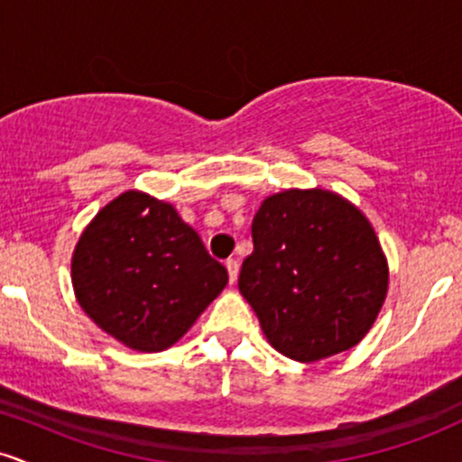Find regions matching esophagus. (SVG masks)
Segmentation results:
<instances>
[{
    "instance_id": "1",
    "label": "esophagus",
    "mask_w": 462,
    "mask_h": 462,
    "mask_svg": "<svg viewBox=\"0 0 462 462\" xmlns=\"http://www.w3.org/2000/svg\"><path fill=\"white\" fill-rule=\"evenodd\" d=\"M226 269H227V275H230V284H235L236 278H238V261L230 258V261L226 263Z\"/></svg>"
}]
</instances>
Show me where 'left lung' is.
I'll list each match as a JSON object with an SVG mask.
<instances>
[{
	"label": "left lung",
	"instance_id": "8db88e82",
	"mask_svg": "<svg viewBox=\"0 0 462 462\" xmlns=\"http://www.w3.org/2000/svg\"><path fill=\"white\" fill-rule=\"evenodd\" d=\"M254 252L238 291L272 347L298 363L358 346L389 291V264L374 226L326 189H286L263 199Z\"/></svg>",
	"mask_w": 462,
	"mask_h": 462
}]
</instances>
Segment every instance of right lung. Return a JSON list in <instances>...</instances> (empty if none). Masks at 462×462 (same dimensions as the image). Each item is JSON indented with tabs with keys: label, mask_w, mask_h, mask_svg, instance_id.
<instances>
[{
	"label": "right lung",
	"mask_w": 462,
	"mask_h": 462,
	"mask_svg": "<svg viewBox=\"0 0 462 462\" xmlns=\"http://www.w3.org/2000/svg\"><path fill=\"white\" fill-rule=\"evenodd\" d=\"M71 282L106 334L136 352H162L224 291L227 272L171 204L125 190L84 227Z\"/></svg>",
	"instance_id": "obj_1"
}]
</instances>
